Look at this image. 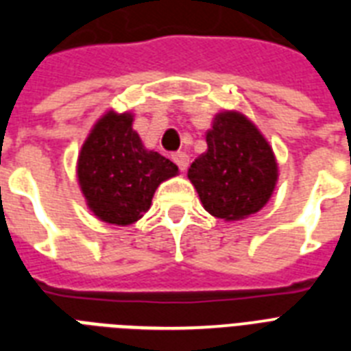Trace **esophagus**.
I'll return each instance as SVG.
<instances>
[{
    "instance_id": "esophagus-1",
    "label": "esophagus",
    "mask_w": 351,
    "mask_h": 351,
    "mask_svg": "<svg viewBox=\"0 0 351 351\" xmlns=\"http://www.w3.org/2000/svg\"><path fill=\"white\" fill-rule=\"evenodd\" d=\"M173 162H175L178 167H180V171H186L187 165H189V156H187L186 153H182V151H178V153L173 154Z\"/></svg>"
}]
</instances>
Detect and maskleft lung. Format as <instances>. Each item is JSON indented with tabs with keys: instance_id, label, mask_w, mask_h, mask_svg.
I'll return each mask as SVG.
<instances>
[{
	"instance_id": "left-lung-1",
	"label": "left lung",
	"mask_w": 351,
	"mask_h": 351,
	"mask_svg": "<svg viewBox=\"0 0 351 351\" xmlns=\"http://www.w3.org/2000/svg\"><path fill=\"white\" fill-rule=\"evenodd\" d=\"M206 142V153L187 169L204 209L226 222L258 213L278 180L277 158L261 129L242 112L220 111Z\"/></svg>"
}]
</instances>
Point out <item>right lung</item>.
I'll return each instance as SVG.
<instances>
[{"label":"right lung","mask_w":351,"mask_h":351,"mask_svg":"<svg viewBox=\"0 0 351 351\" xmlns=\"http://www.w3.org/2000/svg\"><path fill=\"white\" fill-rule=\"evenodd\" d=\"M134 114L109 109L80 149L76 178L87 208L106 224L131 226L151 208L162 182L178 175L171 160L143 145Z\"/></svg>","instance_id":"add662e5"}]
</instances>
